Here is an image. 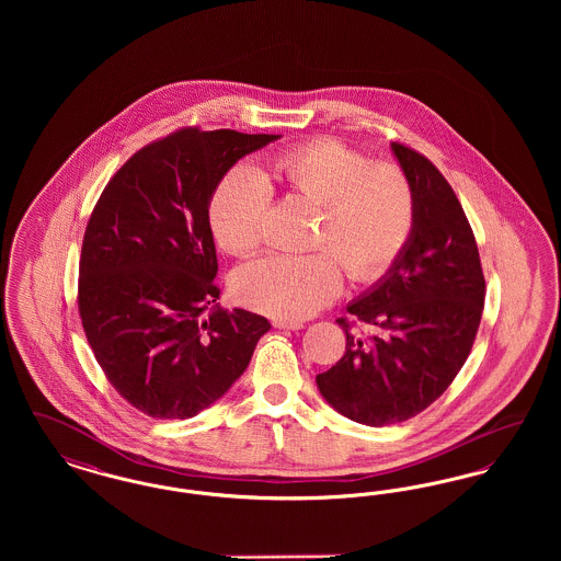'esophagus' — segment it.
Listing matches in <instances>:
<instances>
[{
    "label": "esophagus",
    "instance_id": "esophagus-1",
    "mask_svg": "<svg viewBox=\"0 0 561 561\" xmlns=\"http://www.w3.org/2000/svg\"><path fill=\"white\" fill-rule=\"evenodd\" d=\"M273 325H275L277 330H302V328H305L300 321L275 320L273 321Z\"/></svg>",
    "mask_w": 561,
    "mask_h": 561
}]
</instances>
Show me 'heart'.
<instances>
[{
    "label": "heart",
    "mask_w": 561,
    "mask_h": 561,
    "mask_svg": "<svg viewBox=\"0 0 561 561\" xmlns=\"http://www.w3.org/2000/svg\"><path fill=\"white\" fill-rule=\"evenodd\" d=\"M271 176L309 204L321 206L313 254H268L236 273V298L268 318L313 316L343 290V265L353 279H374L400 254L412 229L414 202L400 168L374 163L339 140H311L271 161ZM271 204L267 179L252 165L231 168L210 199L216 241L252 252L263 238Z\"/></svg>",
    "instance_id": "obj_1"
}]
</instances>
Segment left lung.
Segmentation results:
<instances>
[{
  "label": "left lung",
  "mask_w": 561,
  "mask_h": 561,
  "mask_svg": "<svg viewBox=\"0 0 561 561\" xmlns=\"http://www.w3.org/2000/svg\"><path fill=\"white\" fill-rule=\"evenodd\" d=\"M412 191V229L387 273L347 305L370 334H347L341 362L318 374L321 398L368 427L412 419L437 400L462 368L480 328L485 282L480 252L442 172L391 142Z\"/></svg>",
  "instance_id": "1"
}]
</instances>
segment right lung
<instances>
[{
    "label": "right lung",
    "instance_id": "1",
    "mask_svg": "<svg viewBox=\"0 0 561 561\" xmlns=\"http://www.w3.org/2000/svg\"><path fill=\"white\" fill-rule=\"evenodd\" d=\"M282 134L187 128L147 145L108 181L80 261L85 339L136 410L191 419L248 368L271 323L218 307L210 199L225 174Z\"/></svg>",
    "mask_w": 561,
    "mask_h": 561
}]
</instances>
